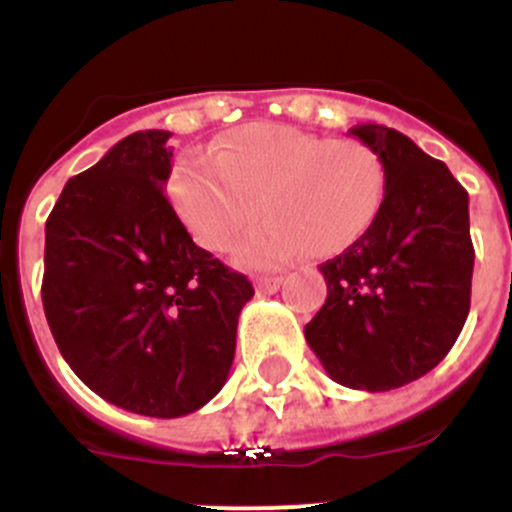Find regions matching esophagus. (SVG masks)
I'll use <instances>...</instances> for the list:
<instances>
[{
	"label": "esophagus",
	"instance_id": "1",
	"mask_svg": "<svg viewBox=\"0 0 512 512\" xmlns=\"http://www.w3.org/2000/svg\"><path fill=\"white\" fill-rule=\"evenodd\" d=\"M280 285H282V277H257V280H255V287H257V292H260V294L277 292Z\"/></svg>",
	"mask_w": 512,
	"mask_h": 512
}]
</instances>
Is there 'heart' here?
<instances>
[{
	"label": "heart",
	"mask_w": 512,
	"mask_h": 512,
	"mask_svg": "<svg viewBox=\"0 0 512 512\" xmlns=\"http://www.w3.org/2000/svg\"><path fill=\"white\" fill-rule=\"evenodd\" d=\"M173 208L208 250L232 247L237 265L277 267L312 252L339 255L356 245L381 213L386 170L369 146L327 141L277 123L225 133L210 160H180L168 178Z\"/></svg>",
	"instance_id": "heart-1"
}]
</instances>
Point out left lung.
<instances>
[{"label": "left lung", "instance_id": "obj_1", "mask_svg": "<svg viewBox=\"0 0 512 512\" xmlns=\"http://www.w3.org/2000/svg\"><path fill=\"white\" fill-rule=\"evenodd\" d=\"M381 158L386 198L371 230L324 262L327 302L304 339L337 384L389 391L421 379L451 352L471 309L468 193L404 133L364 123Z\"/></svg>", "mask_w": 512, "mask_h": 512}]
</instances>
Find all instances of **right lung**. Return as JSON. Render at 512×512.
<instances>
[{"mask_svg": "<svg viewBox=\"0 0 512 512\" xmlns=\"http://www.w3.org/2000/svg\"><path fill=\"white\" fill-rule=\"evenodd\" d=\"M170 131H136L61 190L44 302L66 364L108 404L178 418L203 409L235 359L255 289L198 247L165 198Z\"/></svg>", "mask_w": 512, "mask_h": 512, "instance_id": "1", "label": "right lung"}]
</instances>
